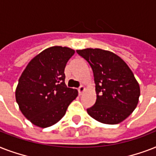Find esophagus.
Instances as JSON below:
<instances>
[{
    "mask_svg": "<svg viewBox=\"0 0 156 156\" xmlns=\"http://www.w3.org/2000/svg\"><path fill=\"white\" fill-rule=\"evenodd\" d=\"M84 90H85V87H84L83 86H81L80 87H78V94H79V95H82Z\"/></svg>",
    "mask_w": 156,
    "mask_h": 156,
    "instance_id": "34e87169",
    "label": "esophagus"
}]
</instances>
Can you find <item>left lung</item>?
Listing matches in <instances>:
<instances>
[{
    "label": "left lung",
    "mask_w": 156,
    "mask_h": 156,
    "mask_svg": "<svg viewBox=\"0 0 156 156\" xmlns=\"http://www.w3.org/2000/svg\"><path fill=\"white\" fill-rule=\"evenodd\" d=\"M92 69L96 101L87 109L101 123L115 125L123 121L136 108L140 87L127 64L115 53L100 48L77 50Z\"/></svg>",
    "instance_id": "left-lung-1"
}]
</instances>
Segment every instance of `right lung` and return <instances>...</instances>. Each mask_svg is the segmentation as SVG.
Masks as SVG:
<instances>
[{
    "instance_id": "obj_1",
    "label": "right lung",
    "mask_w": 156,
    "mask_h": 156,
    "mask_svg": "<svg viewBox=\"0 0 156 156\" xmlns=\"http://www.w3.org/2000/svg\"><path fill=\"white\" fill-rule=\"evenodd\" d=\"M74 52L61 46L46 48L28 63L22 73L16 88V101L33 125L46 128L58 122L78 96V90L66 87L64 73Z\"/></svg>"
}]
</instances>
